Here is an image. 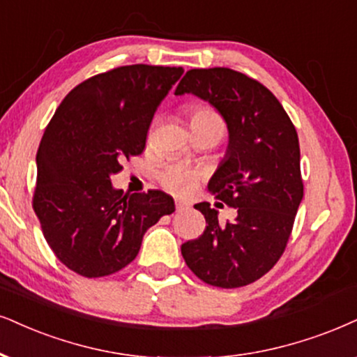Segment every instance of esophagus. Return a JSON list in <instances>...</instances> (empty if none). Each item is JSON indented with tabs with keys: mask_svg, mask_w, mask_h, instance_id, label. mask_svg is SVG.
I'll return each instance as SVG.
<instances>
[{
	"mask_svg": "<svg viewBox=\"0 0 357 357\" xmlns=\"http://www.w3.org/2000/svg\"><path fill=\"white\" fill-rule=\"evenodd\" d=\"M174 206H176V211H178V212H181V211H184V209H188V202L179 201V199H176Z\"/></svg>",
	"mask_w": 357,
	"mask_h": 357,
	"instance_id": "34e87169",
	"label": "esophagus"
}]
</instances>
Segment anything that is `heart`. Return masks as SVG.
<instances>
[{"label":"heart","instance_id":"heart-1","mask_svg":"<svg viewBox=\"0 0 357 357\" xmlns=\"http://www.w3.org/2000/svg\"><path fill=\"white\" fill-rule=\"evenodd\" d=\"M192 121H211V123L219 125L224 130L222 120L209 107H194L191 110V123ZM197 179L196 171L186 168L181 165H171L160 173V181L166 189L176 194H188Z\"/></svg>","mask_w":357,"mask_h":357}]
</instances>
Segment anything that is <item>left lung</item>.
<instances>
[{
    "mask_svg": "<svg viewBox=\"0 0 357 357\" xmlns=\"http://www.w3.org/2000/svg\"><path fill=\"white\" fill-rule=\"evenodd\" d=\"M184 93L209 102L227 125V150L207 189L236 207L237 218L220 224L209 202L194 206L206 231L183 243V259L209 285H249L282 257L303 199L298 135L277 97L241 72L188 70L174 96Z\"/></svg>",
    "mask_w": 357,
    "mask_h": 357,
    "instance_id": "8db88e82",
    "label": "left lung"
}]
</instances>
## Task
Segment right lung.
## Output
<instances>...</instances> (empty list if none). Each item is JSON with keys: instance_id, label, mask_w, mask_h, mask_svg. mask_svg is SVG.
I'll use <instances>...</instances> for the list:
<instances>
[{"instance_id": "right-lung-1", "label": "right lung", "mask_w": 357, "mask_h": 357, "mask_svg": "<svg viewBox=\"0 0 357 357\" xmlns=\"http://www.w3.org/2000/svg\"><path fill=\"white\" fill-rule=\"evenodd\" d=\"M183 67L123 66L93 75L57 107L36 155L33 207L54 254L87 278L119 272L143 236L174 212L163 191L121 196L110 176L142 155L156 108Z\"/></svg>"}]
</instances>
